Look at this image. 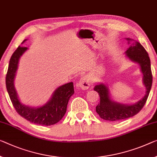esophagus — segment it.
Returning <instances> with one entry per match:
<instances>
[{
	"label": "esophagus",
	"instance_id": "obj_1",
	"mask_svg": "<svg viewBox=\"0 0 157 157\" xmlns=\"http://www.w3.org/2000/svg\"><path fill=\"white\" fill-rule=\"evenodd\" d=\"M78 85L83 90H87L91 85L90 78L87 75L83 76L79 81Z\"/></svg>",
	"mask_w": 157,
	"mask_h": 157
}]
</instances>
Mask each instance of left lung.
I'll return each instance as SVG.
<instances>
[{
  "label": "left lung",
  "instance_id": "left-lung-1",
  "mask_svg": "<svg viewBox=\"0 0 157 157\" xmlns=\"http://www.w3.org/2000/svg\"><path fill=\"white\" fill-rule=\"evenodd\" d=\"M128 44L130 45L125 54L131 61L140 65L143 73V82L146 88L144 97L132 105H124L115 102L110 97L109 88L102 83H98L94 90L98 92L100 98V103L96 107V112L102 119L117 121L128 119L137 114L144 107L150 92L152 84V74L151 70L150 59L144 47L137 41L131 43L133 40L127 38Z\"/></svg>",
  "mask_w": 157,
  "mask_h": 157
}]
</instances>
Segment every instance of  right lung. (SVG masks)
<instances>
[{"label":"right lung","instance_id":"obj_1","mask_svg":"<svg viewBox=\"0 0 157 157\" xmlns=\"http://www.w3.org/2000/svg\"><path fill=\"white\" fill-rule=\"evenodd\" d=\"M27 39L23 40L25 43ZM28 48L19 46L10 59L6 83L8 95L14 109L19 114L29 121L42 126H51L57 124L64 117L69 99L74 93L73 82L59 86L52 93L51 98L43 106L29 107L20 102L14 88V78L18 68L19 60Z\"/></svg>","mask_w":157,"mask_h":157}]
</instances>
